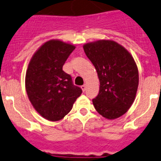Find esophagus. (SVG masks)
<instances>
[{
	"instance_id": "esophagus-1",
	"label": "esophagus",
	"mask_w": 161,
	"mask_h": 161,
	"mask_svg": "<svg viewBox=\"0 0 161 161\" xmlns=\"http://www.w3.org/2000/svg\"><path fill=\"white\" fill-rule=\"evenodd\" d=\"M81 89H82V91H83V92H85V89H86V85H83L81 86Z\"/></svg>"
}]
</instances>
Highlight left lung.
<instances>
[{
    "label": "left lung",
    "mask_w": 161,
    "mask_h": 161,
    "mask_svg": "<svg viewBox=\"0 0 161 161\" xmlns=\"http://www.w3.org/2000/svg\"><path fill=\"white\" fill-rule=\"evenodd\" d=\"M83 48L100 81L99 93L93 100L95 109L109 120L121 117L132 106L139 85V71L133 56L113 40L87 42Z\"/></svg>",
    "instance_id": "1"
}]
</instances>
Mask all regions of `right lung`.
Instances as JSON below:
<instances>
[{
    "mask_svg": "<svg viewBox=\"0 0 161 161\" xmlns=\"http://www.w3.org/2000/svg\"><path fill=\"white\" fill-rule=\"evenodd\" d=\"M75 48L72 43L51 39L37 50L28 64L25 78L28 98L35 110L49 121L64 119L82 93L63 71Z\"/></svg>",
    "mask_w": 161,
    "mask_h": 161,
    "instance_id": "add662e5",
    "label": "right lung"
}]
</instances>
